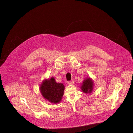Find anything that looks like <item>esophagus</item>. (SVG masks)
<instances>
[{"label":"esophagus","instance_id":"esophagus-1","mask_svg":"<svg viewBox=\"0 0 133 133\" xmlns=\"http://www.w3.org/2000/svg\"><path fill=\"white\" fill-rule=\"evenodd\" d=\"M68 84L69 85H72L74 84V81H68Z\"/></svg>","mask_w":133,"mask_h":133}]
</instances>
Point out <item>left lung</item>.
Segmentation results:
<instances>
[{
	"mask_svg": "<svg viewBox=\"0 0 133 133\" xmlns=\"http://www.w3.org/2000/svg\"><path fill=\"white\" fill-rule=\"evenodd\" d=\"M93 82L90 78L85 79L81 86V89L85 93H89L92 90Z\"/></svg>",
	"mask_w": 133,
	"mask_h": 133,
	"instance_id": "obj_1",
	"label": "left lung"
}]
</instances>
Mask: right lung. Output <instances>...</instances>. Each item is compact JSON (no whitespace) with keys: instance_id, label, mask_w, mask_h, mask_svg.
<instances>
[{"instance_id":"add662e5","label":"right lung","mask_w":133,"mask_h":133,"mask_svg":"<svg viewBox=\"0 0 133 133\" xmlns=\"http://www.w3.org/2000/svg\"><path fill=\"white\" fill-rule=\"evenodd\" d=\"M64 86L63 84L57 83L54 78L45 80L42 83L40 90L43 96L52 103H58L64 95Z\"/></svg>"}]
</instances>
